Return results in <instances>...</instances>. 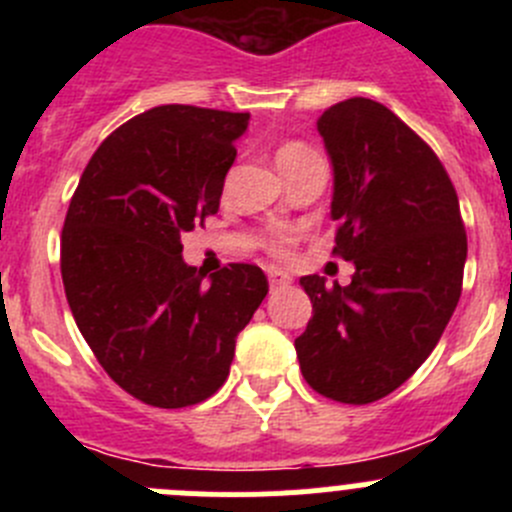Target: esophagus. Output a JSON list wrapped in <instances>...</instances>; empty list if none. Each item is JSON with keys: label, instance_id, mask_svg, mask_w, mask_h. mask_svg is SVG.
I'll return each mask as SVG.
<instances>
[{"label": "esophagus", "instance_id": "esophagus-1", "mask_svg": "<svg viewBox=\"0 0 512 512\" xmlns=\"http://www.w3.org/2000/svg\"><path fill=\"white\" fill-rule=\"evenodd\" d=\"M267 277H270V287L272 289H282V287L292 285V277H289L287 272H282V270H270V272H267Z\"/></svg>", "mask_w": 512, "mask_h": 512}]
</instances>
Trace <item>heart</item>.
<instances>
[{"mask_svg":"<svg viewBox=\"0 0 512 512\" xmlns=\"http://www.w3.org/2000/svg\"><path fill=\"white\" fill-rule=\"evenodd\" d=\"M309 148L302 146V143H285V146H280V151H277V168H282V165L287 163H294V160L309 156ZM292 242H294V235L289 230H275L270 235V240H267V247H270L272 255L277 257H287L289 250H292Z\"/></svg>","mask_w":512,"mask_h":512,"instance_id":"heart-1","label":"heart"}]
</instances>
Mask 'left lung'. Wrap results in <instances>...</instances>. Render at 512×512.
<instances>
[{
    "label": "left lung",
    "mask_w": 512,
    "mask_h": 512,
    "mask_svg": "<svg viewBox=\"0 0 512 512\" xmlns=\"http://www.w3.org/2000/svg\"><path fill=\"white\" fill-rule=\"evenodd\" d=\"M317 131L334 173V252L354 262V277L344 287L299 280L314 312L294 349L314 391L371 404L441 339L461 297L466 230L441 160L386 106L347 98L322 113Z\"/></svg>",
    "instance_id": "left-lung-1"
}]
</instances>
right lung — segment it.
I'll return each mask as SVG.
<instances>
[{
	"instance_id": "add662e5",
	"label": "right lung",
	"mask_w": 512,
	"mask_h": 512,
	"mask_svg": "<svg viewBox=\"0 0 512 512\" xmlns=\"http://www.w3.org/2000/svg\"><path fill=\"white\" fill-rule=\"evenodd\" d=\"M250 113L168 103L138 113L91 156L61 232V280L106 374L158 409L225 384L237 334L267 294L255 265L208 272L180 237L220 208Z\"/></svg>"
}]
</instances>
